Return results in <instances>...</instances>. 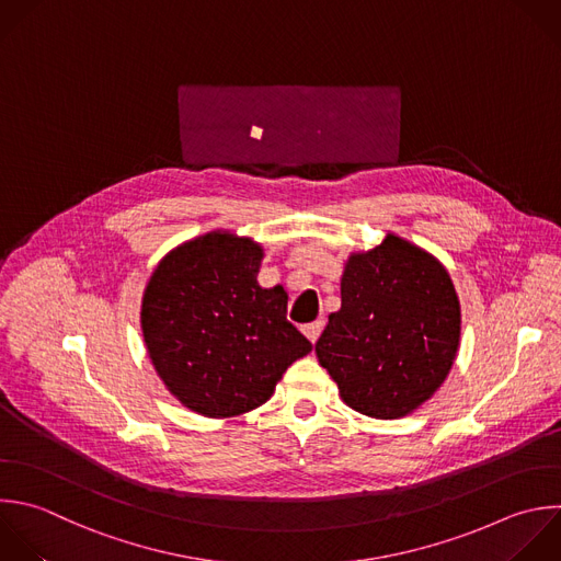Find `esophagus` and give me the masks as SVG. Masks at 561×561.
Wrapping results in <instances>:
<instances>
[{
  "mask_svg": "<svg viewBox=\"0 0 561 561\" xmlns=\"http://www.w3.org/2000/svg\"><path fill=\"white\" fill-rule=\"evenodd\" d=\"M302 333L309 337V342H311V344H316V340H318V337H320V333H322V322H320V320H316V322L305 324V327H302Z\"/></svg>",
  "mask_w": 561,
  "mask_h": 561,
  "instance_id": "34e87169",
  "label": "esophagus"
}]
</instances>
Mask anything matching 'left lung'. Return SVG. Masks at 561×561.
Listing matches in <instances>:
<instances>
[{"label":"left lung","mask_w":561,"mask_h":561,"mask_svg":"<svg viewBox=\"0 0 561 561\" xmlns=\"http://www.w3.org/2000/svg\"><path fill=\"white\" fill-rule=\"evenodd\" d=\"M342 305L316 342L342 401L373 419H401L445 381L460 344V300L445 265L388 232L351 252Z\"/></svg>","instance_id":"left-lung-1"}]
</instances>
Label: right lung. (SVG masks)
<instances>
[{"instance_id": "right-lung-1", "label": "right lung", "mask_w": 561, "mask_h": 561, "mask_svg": "<svg viewBox=\"0 0 561 561\" xmlns=\"http://www.w3.org/2000/svg\"><path fill=\"white\" fill-rule=\"evenodd\" d=\"M265 250L232 230L180 243L153 270L140 305L147 353L188 410L230 419L263 405L283 373L311 353L285 318L283 285L261 287Z\"/></svg>"}]
</instances>
